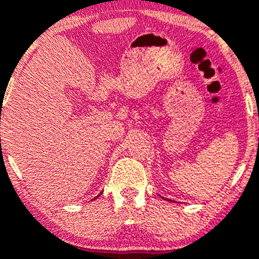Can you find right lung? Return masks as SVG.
<instances>
[{
  "label": "right lung",
  "mask_w": 259,
  "mask_h": 259,
  "mask_svg": "<svg viewBox=\"0 0 259 259\" xmlns=\"http://www.w3.org/2000/svg\"><path fill=\"white\" fill-rule=\"evenodd\" d=\"M95 199H96V197H95Z\"/></svg>",
  "instance_id": "1"
}]
</instances>
